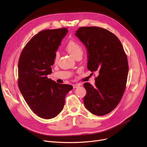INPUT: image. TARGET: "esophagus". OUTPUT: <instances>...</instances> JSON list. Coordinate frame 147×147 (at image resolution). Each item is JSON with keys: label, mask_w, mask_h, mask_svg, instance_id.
Returning a JSON list of instances; mask_svg holds the SVG:
<instances>
[{"label": "esophagus", "mask_w": 147, "mask_h": 147, "mask_svg": "<svg viewBox=\"0 0 147 147\" xmlns=\"http://www.w3.org/2000/svg\"><path fill=\"white\" fill-rule=\"evenodd\" d=\"M80 84H73V88L74 89H76V88H79V86H80Z\"/></svg>", "instance_id": "esophagus-1"}]
</instances>
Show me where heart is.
Returning <instances> with one entry per match:
<instances>
[{"mask_svg": "<svg viewBox=\"0 0 147 147\" xmlns=\"http://www.w3.org/2000/svg\"><path fill=\"white\" fill-rule=\"evenodd\" d=\"M65 49L74 58H76L79 55H82L83 53V50L82 46L78 42L73 40L69 41L67 44ZM59 53L58 52H56L55 53V55H54V62L57 63L59 59Z\"/></svg>", "mask_w": 147, "mask_h": 147, "instance_id": "1", "label": "heart"}]
</instances>
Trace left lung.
Returning <instances> with one entry per match:
<instances>
[{"label":"left lung","mask_w":147,"mask_h":147,"mask_svg":"<svg viewBox=\"0 0 147 147\" xmlns=\"http://www.w3.org/2000/svg\"><path fill=\"white\" fill-rule=\"evenodd\" d=\"M76 32L87 49L88 69L98 73L94 87L89 83L83 84L84 106L96 115L109 114L119 104L126 88V54L118 37L105 28L82 27Z\"/></svg>","instance_id":"8db88e82"}]
</instances>
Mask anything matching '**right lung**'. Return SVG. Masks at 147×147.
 I'll use <instances>...</instances> for the list:
<instances>
[{
	"label": "right lung",
	"mask_w": 147,
	"mask_h": 147,
	"mask_svg": "<svg viewBox=\"0 0 147 147\" xmlns=\"http://www.w3.org/2000/svg\"><path fill=\"white\" fill-rule=\"evenodd\" d=\"M66 28L45 30L34 35L23 49L18 61V84L26 102L38 117L50 119L63 109L65 97L73 89L48 79L54 55Z\"/></svg>",
	"instance_id": "right-lung-1"
}]
</instances>
